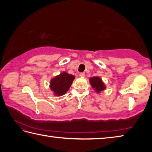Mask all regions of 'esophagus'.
<instances>
[{"label": "esophagus", "instance_id": "esophagus-1", "mask_svg": "<svg viewBox=\"0 0 152 152\" xmlns=\"http://www.w3.org/2000/svg\"><path fill=\"white\" fill-rule=\"evenodd\" d=\"M79 75H80V77H84V76H85V73H84V72H80V73Z\"/></svg>", "mask_w": 152, "mask_h": 152}]
</instances>
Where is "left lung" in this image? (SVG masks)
Listing matches in <instances>:
<instances>
[{"label":"left lung","instance_id":"obj_1","mask_svg":"<svg viewBox=\"0 0 152 152\" xmlns=\"http://www.w3.org/2000/svg\"><path fill=\"white\" fill-rule=\"evenodd\" d=\"M91 86L92 88L95 89L96 92H100L105 89V86L102 82L101 79L99 77H93V78H90Z\"/></svg>","mask_w":152,"mask_h":152}]
</instances>
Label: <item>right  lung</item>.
<instances>
[{
	"label": "right lung",
	"mask_w": 152,
	"mask_h": 152,
	"mask_svg": "<svg viewBox=\"0 0 152 152\" xmlns=\"http://www.w3.org/2000/svg\"><path fill=\"white\" fill-rule=\"evenodd\" d=\"M74 79V76L66 72H62L56 76L50 82V88L55 94L61 96L68 91Z\"/></svg>",
	"instance_id": "obj_1"
}]
</instances>
